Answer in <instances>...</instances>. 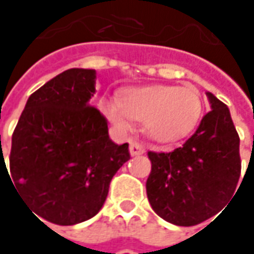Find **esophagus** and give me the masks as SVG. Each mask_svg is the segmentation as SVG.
<instances>
[{
	"instance_id": "obj_1",
	"label": "esophagus",
	"mask_w": 254,
	"mask_h": 254,
	"mask_svg": "<svg viewBox=\"0 0 254 254\" xmlns=\"http://www.w3.org/2000/svg\"><path fill=\"white\" fill-rule=\"evenodd\" d=\"M144 151H145V148H144V145H142L141 142H130V154H131L132 157H134V155H141V154H144Z\"/></svg>"
}]
</instances>
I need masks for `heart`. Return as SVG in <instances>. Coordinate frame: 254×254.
<instances>
[{
    "label": "heart",
    "instance_id": "obj_1",
    "mask_svg": "<svg viewBox=\"0 0 254 254\" xmlns=\"http://www.w3.org/2000/svg\"><path fill=\"white\" fill-rule=\"evenodd\" d=\"M100 110L120 132L132 128V122H144L147 134L160 142L187 137L198 124L202 113L199 93L190 87L151 84L128 87L117 99H103Z\"/></svg>",
    "mask_w": 254,
    "mask_h": 254
}]
</instances>
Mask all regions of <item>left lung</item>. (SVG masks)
<instances>
[{
	"label": "left lung",
	"mask_w": 254,
	"mask_h": 254,
	"mask_svg": "<svg viewBox=\"0 0 254 254\" xmlns=\"http://www.w3.org/2000/svg\"><path fill=\"white\" fill-rule=\"evenodd\" d=\"M210 110L185 144L148 152L147 196L154 212L178 226H193L225 208L240 177L239 135L228 106L206 92Z\"/></svg>",
	"instance_id": "obj_1"
}]
</instances>
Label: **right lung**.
<instances>
[{
    "mask_svg": "<svg viewBox=\"0 0 254 254\" xmlns=\"http://www.w3.org/2000/svg\"><path fill=\"white\" fill-rule=\"evenodd\" d=\"M94 86V69L55 76L29 96L12 134L15 187L38 216L55 225L93 218L114 174L130 160L128 144L113 142L107 120L90 106Z\"/></svg>",
    "mask_w": 254,
    "mask_h": 254,
    "instance_id": "right-lung-1",
    "label": "right lung"
}]
</instances>
